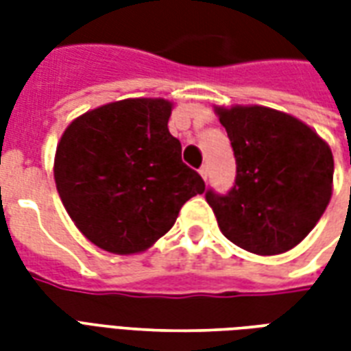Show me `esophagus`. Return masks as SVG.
<instances>
[{
    "label": "esophagus",
    "instance_id": "esophagus-1",
    "mask_svg": "<svg viewBox=\"0 0 351 351\" xmlns=\"http://www.w3.org/2000/svg\"><path fill=\"white\" fill-rule=\"evenodd\" d=\"M199 175L203 176V178L206 180V176H208V167H206V165H203V167L199 169Z\"/></svg>",
    "mask_w": 351,
    "mask_h": 351
}]
</instances>
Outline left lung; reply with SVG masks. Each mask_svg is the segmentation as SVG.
I'll return each mask as SVG.
<instances>
[{"instance_id":"left-lung-1","label":"left lung","mask_w":351,"mask_h":351,"mask_svg":"<svg viewBox=\"0 0 351 351\" xmlns=\"http://www.w3.org/2000/svg\"><path fill=\"white\" fill-rule=\"evenodd\" d=\"M237 160L228 195L206 191L220 231L258 256L291 250L314 229L332 195L329 145L299 118L261 105L214 107Z\"/></svg>"}]
</instances>
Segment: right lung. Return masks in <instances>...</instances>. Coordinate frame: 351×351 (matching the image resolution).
Returning a JSON list of instances; mask_svg holds the SVG:
<instances>
[{
	"label": "right lung",
	"instance_id": "1",
	"mask_svg": "<svg viewBox=\"0 0 351 351\" xmlns=\"http://www.w3.org/2000/svg\"><path fill=\"white\" fill-rule=\"evenodd\" d=\"M173 103L135 97L75 118L60 138L54 180L65 210L101 250H148L175 226L182 205L205 191L169 133Z\"/></svg>",
	"mask_w": 351,
	"mask_h": 351
}]
</instances>
